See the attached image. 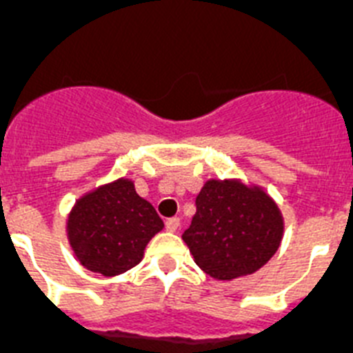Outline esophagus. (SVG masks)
<instances>
[{
  "label": "esophagus",
  "instance_id": "obj_1",
  "mask_svg": "<svg viewBox=\"0 0 353 353\" xmlns=\"http://www.w3.org/2000/svg\"><path fill=\"white\" fill-rule=\"evenodd\" d=\"M165 227H167V230L169 232H176L177 228L181 227V220L179 218H169V220H167V223H165Z\"/></svg>",
  "mask_w": 353,
  "mask_h": 353
}]
</instances>
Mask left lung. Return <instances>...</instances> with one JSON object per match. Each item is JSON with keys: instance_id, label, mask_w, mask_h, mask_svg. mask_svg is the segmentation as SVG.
<instances>
[{"instance_id": "1", "label": "left lung", "mask_w": 353, "mask_h": 353, "mask_svg": "<svg viewBox=\"0 0 353 353\" xmlns=\"http://www.w3.org/2000/svg\"><path fill=\"white\" fill-rule=\"evenodd\" d=\"M184 230L195 263L216 279L253 274L271 260L283 239V216L260 186L237 179H209Z\"/></svg>"}]
</instances>
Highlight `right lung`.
Wrapping results in <instances>:
<instances>
[{"instance_id": "right-lung-1", "label": "right lung", "mask_w": 353, "mask_h": 353, "mask_svg": "<svg viewBox=\"0 0 353 353\" xmlns=\"http://www.w3.org/2000/svg\"><path fill=\"white\" fill-rule=\"evenodd\" d=\"M163 228L157 209L139 196L132 179H116L85 193L66 221L70 246L88 271L117 276L135 268Z\"/></svg>"}]
</instances>
